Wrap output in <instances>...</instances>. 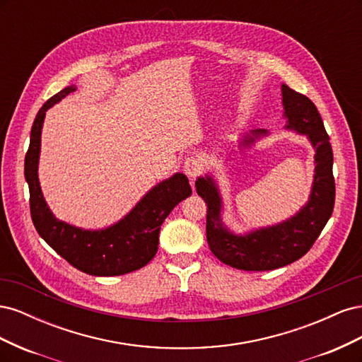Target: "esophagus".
Instances as JSON below:
<instances>
[{"label":"esophagus","mask_w":362,"mask_h":362,"mask_svg":"<svg viewBox=\"0 0 362 362\" xmlns=\"http://www.w3.org/2000/svg\"><path fill=\"white\" fill-rule=\"evenodd\" d=\"M202 169H204V164H202V160L199 157L192 156V157H189L187 160L184 161V170H185V173L189 175L190 178L199 177Z\"/></svg>","instance_id":"34e87169"}]
</instances>
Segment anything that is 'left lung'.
Segmentation results:
<instances>
[{
  "label": "left lung",
  "instance_id": "obj_1",
  "mask_svg": "<svg viewBox=\"0 0 362 362\" xmlns=\"http://www.w3.org/2000/svg\"><path fill=\"white\" fill-rule=\"evenodd\" d=\"M282 101L287 128L308 136L315 148L314 185L310 202L302 211L281 225L238 237L221 223V198L211 178L196 181V192L206 204V242L218 259L235 269L273 270L291 264L313 247L334 211V154L320 113L308 96L287 84H282Z\"/></svg>",
  "mask_w": 362,
  "mask_h": 362
}]
</instances>
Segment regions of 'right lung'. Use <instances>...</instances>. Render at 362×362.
Returning <instances> with one entry per match:
<instances>
[{
    "mask_svg": "<svg viewBox=\"0 0 362 362\" xmlns=\"http://www.w3.org/2000/svg\"><path fill=\"white\" fill-rule=\"evenodd\" d=\"M74 90V86H68L51 96L42 105L31 127L24 168L30 189L31 221L39 235L75 269L95 276L125 275L146 266L156 257L164 218L175 205L192 194V189L187 177L177 173L152 189L119 223L103 231H83L59 222L47 206L39 185L40 131L48 108Z\"/></svg>",
    "mask_w": 362,
    "mask_h": 362,
    "instance_id": "add662e5",
    "label": "right lung"
}]
</instances>
